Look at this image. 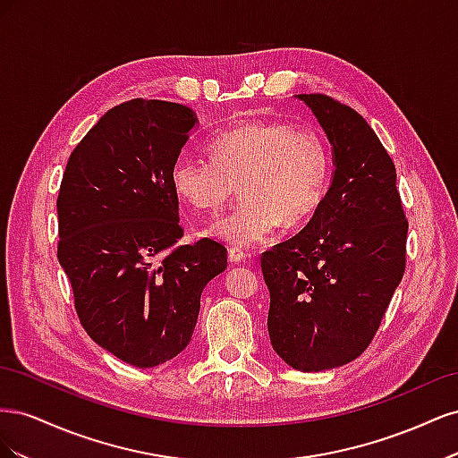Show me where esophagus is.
<instances>
[{
    "mask_svg": "<svg viewBox=\"0 0 458 458\" xmlns=\"http://www.w3.org/2000/svg\"><path fill=\"white\" fill-rule=\"evenodd\" d=\"M227 256H229V261H233V263H239V261H244L246 258H248V254L242 250V248H239V246H233V248H229V252H227Z\"/></svg>",
    "mask_w": 458,
    "mask_h": 458,
    "instance_id": "obj_1",
    "label": "esophagus"
}]
</instances>
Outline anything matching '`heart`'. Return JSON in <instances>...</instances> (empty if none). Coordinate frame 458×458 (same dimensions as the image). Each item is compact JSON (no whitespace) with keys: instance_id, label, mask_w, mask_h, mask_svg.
<instances>
[{"instance_id":"b5f03b06","label":"heart","mask_w":458,"mask_h":458,"mask_svg":"<svg viewBox=\"0 0 458 458\" xmlns=\"http://www.w3.org/2000/svg\"><path fill=\"white\" fill-rule=\"evenodd\" d=\"M208 150L212 160H175L172 187L195 210L216 214L237 183L241 200L208 229L229 244L252 246L281 224L303 225L327 195L330 147L310 123L244 120L216 133Z\"/></svg>"}]
</instances>
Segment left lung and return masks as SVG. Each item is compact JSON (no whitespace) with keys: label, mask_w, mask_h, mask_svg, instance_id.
<instances>
[{"label":"left lung","mask_w":458,"mask_h":458,"mask_svg":"<svg viewBox=\"0 0 458 458\" xmlns=\"http://www.w3.org/2000/svg\"><path fill=\"white\" fill-rule=\"evenodd\" d=\"M335 150V177L296 237L261 254L267 330L290 367H342L372 342L407 261L409 221L387 150L352 106L301 93Z\"/></svg>","instance_id":"8db88e82"}]
</instances>
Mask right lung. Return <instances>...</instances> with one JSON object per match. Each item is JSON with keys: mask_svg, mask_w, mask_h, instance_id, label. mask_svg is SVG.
<instances>
[{"mask_svg": "<svg viewBox=\"0 0 458 458\" xmlns=\"http://www.w3.org/2000/svg\"><path fill=\"white\" fill-rule=\"evenodd\" d=\"M195 123L189 106L170 101L110 108L72 150L57 197V258L80 323L141 369L187 348L202 290L227 267L214 239L179 244L170 172Z\"/></svg>", "mask_w": 458, "mask_h": 458, "instance_id": "right-lung-1", "label": "right lung"}]
</instances>
